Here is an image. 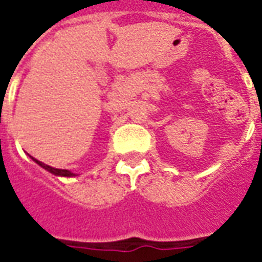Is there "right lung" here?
Here are the masks:
<instances>
[{
    "instance_id": "obj_1",
    "label": "right lung",
    "mask_w": 262,
    "mask_h": 262,
    "mask_svg": "<svg viewBox=\"0 0 262 262\" xmlns=\"http://www.w3.org/2000/svg\"><path fill=\"white\" fill-rule=\"evenodd\" d=\"M34 159V158H32ZM36 163L39 164V166H42L45 170H47V171H50L51 174H54V175H59V177H73V172H71L69 170H62V168H54V167H50V166H47V164L42 163V162H39V160L34 159Z\"/></svg>"
}]
</instances>
